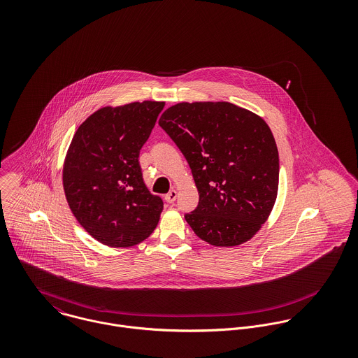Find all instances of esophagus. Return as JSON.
<instances>
[{
    "instance_id": "1",
    "label": "esophagus",
    "mask_w": 358,
    "mask_h": 358,
    "mask_svg": "<svg viewBox=\"0 0 358 358\" xmlns=\"http://www.w3.org/2000/svg\"><path fill=\"white\" fill-rule=\"evenodd\" d=\"M176 197H178L176 190H171L168 194H165V201H166L168 204H172V203L176 200Z\"/></svg>"
}]
</instances>
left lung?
I'll use <instances>...</instances> for the list:
<instances>
[{
    "instance_id": "obj_1",
    "label": "left lung",
    "mask_w": 358,
    "mask_h": 358,
    "mask_svg": "<svg viewBox=\"0 0 358 358\" xmlns=\"http://www.w3.org/2000/svg\"><path fill=\"white\" fill-rule=\"evenodd\" d=\"M158 124L187 159L199 190V205L185 213L193 231L216 247L248 241L277 197L280 161L268 125L227 102L178 103Z\"/></svg>"
}]
</instances>
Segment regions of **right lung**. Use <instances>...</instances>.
I'll list each match as a JSON object with an SVG mask.
<instances>
[{"instance_id":"obj_1","label":"right lung","mask_w":358,"mask_h":358,"mask_svg":"<svg viewBox=\"0 0 358 358\" xmlns=\"http://www.w3.org/2000/svg\"><path fill=\"white\" fill-rule=\"evenodd\" d=\"M164 102L103 107L77 129L69 148L63 187L78 223L108 247L148 238L162 212V199L146 187L139 153Z\"/></svg>"}]
</instances>
